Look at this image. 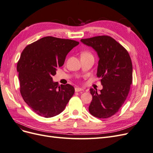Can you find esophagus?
I'll return each mask as SVG.
<instances>
[{"instance_id":"1","label":"esophagus","mask_w":153,"mask_h":153,"mask_svg":"<svg viewBox=\"0 0 153 153\" xmlns=\"http://www.w3.org/2000/svg\"><path fill=\"white\" fill-rule=\"evenodd\" d=\"M75 92H80V91H84V89H82V88H80V87H75Z\"/></svg>"}]
</instances>
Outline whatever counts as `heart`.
Listing matches in <instances>:
<instances>
[{"label":"heart","instance_id":"obj_1","mask_svg":"<svg viewBox=\"0 0 153 153\" xmlns=\"http://www.w3.org/2000/svg\"><path fill=\"white\" fill-rule=\"evenodd\" d=\"M88 53L87 52H85V53Z\"/></svg>","mask_w":153,"mask_h":153}]
</instances>
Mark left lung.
I'll return each mask as SVG.
<instances>
[{"label": "left lung", "mask_w": 153, "mask_h": 153, "mask_svg": "<svg viewBox=\"0 0 153 153\" xmlns=\"http://www.w3.org/2000/svg\"><path fill=\"white\" fill-rule=\"evenodd\" d=\"M93 48L99 57L97 76L103 89H90L92 100L89 111L93 116L105 119L112 116L126 100L133 80V66L128 51L112 37L99 36L82 39Z\"/></svg>", "instance_id": "left-lung-1"}]
</instances>
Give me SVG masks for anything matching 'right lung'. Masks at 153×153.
Listing matches in <instances>:
<instances>
[{
    "label": "right lung",
    "mask_w": 153,
    "mask_h": 153,
    "mask_svg": "<svg viewBox=\"0 0 153 153\" xmlns=\"http://www.w3.org/2000/svg\"><path fill=\"white\" fill-rule=\"evenodd\" d=\"M79 42L47 36L24 48L17 63L20 91L25 102L40 116L61 113L75 92L69 85L53 82L52 76L62 66L67 54Z\"/></svg>",
    "instance_id": "1"
}]
</instances>
